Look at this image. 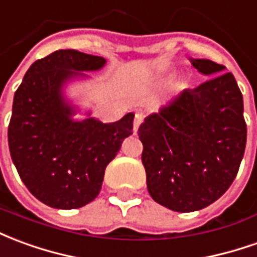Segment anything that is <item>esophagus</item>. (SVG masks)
<instances>
[{
    "instance_id": "1",
    "label": "esophagus",
    "mask_w": 257,
    "mask_h": 257,
    "mask_svg": "<svg viewBox=\"0 0 257 257\" xmlns=\"http://www.w3.org/2000/svg\"><path fill=\"white\" fill-rule=\"evenodd\" d=\"M143 120H144V113H141V112H137V113H136V116H134V121H133V130H134V133H137L138 127L141 125Z\"/></svg>"
}]
</instances>
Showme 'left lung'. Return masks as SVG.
<instances>
[{
    "mask_svg": "<svg viewBox=\"0 0 257 257\" xmlns=\"http://www.w3.org/2000/svg\"><path fill=\"white\" fill-rule=\"evenodd\" d=\"M191 62L209 79L149 114L138 128L149 195L181 213L209 206L230 188L246 145L234 74L207 59Z\"/></svg>",
    "mask_w": 257,
    "mask_h": 257,
    "instance_id": "8db88e82",
    "label": "left lung"
}]
</instances>
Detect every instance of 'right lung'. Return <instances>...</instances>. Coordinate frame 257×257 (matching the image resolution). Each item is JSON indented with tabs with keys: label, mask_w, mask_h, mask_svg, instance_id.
I'll return each instance as SVG.
<instances>
[{
	"label": "right lung",
	"mask_w": 257,
	"mask_h": 257,
	"mask_svg": "<svg viewBox=\"0 0 257 257\" xmlns=\"http://www.w3.org/2000/svg\"><path fill=\"white\" fill-rule=\"evenodd\" d=\"M101 56L59 50L29 67L14 96L8 125L11 158L27 190L55 209H77L95 199L109 162L133 134L134 113L114 123L73 121L62 84L73 70H96Z\"/></svg>",
	"instance_id": "1"
}]
</instances>
